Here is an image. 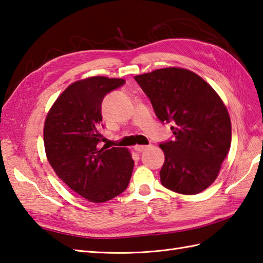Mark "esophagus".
<instances>
[{"mask_svg":"<svg viewBox=\"0 0 263 263\" xmlns=\"http://www.w3.org/2000/svg\"><path fill=\"white\" fill-rule=\"evenodd\" d=\"M134 148H135V151L138 152V153H142V152H144L145 149L147 148V146H146V145H136V146Z\"/></svg>","mask_w":263,"mask_h":263,"instance_id":"1","label":"esophagus"}]
</instances>
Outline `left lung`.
<instances>
[{"label":"left lung","mask_w":263,"mask_h":263,"mask_svg":"<svg viewBox=\"0 0 263 263\" xmlns=\"http://www.w3.org/2000/svg\"><path fill=\"white\" fill-rule=\"evenodd\" d=\"M161 121L173 122L174 139L160 144L162 184L178 194L197 195L218 177L229 154L232 125L223 100L199 75L165 67L136 75Z\"/></svg>","instance_id":"obj_1"}]
</instances>
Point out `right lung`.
<instances>
[{
  "label": "right lung",
  "instance_id": "1",
  "mask_svg": "<svg viewBox=\"0 0 263 263\" xmlns=\"http://www.w3.org/2000/svg\"><path fill=\"white\" fill-rule=\"evenodd\" d=\"M124 79L90 77L69 84L44 125L46 156L56 176L90 202H104L127 188L134 161L129 149L99 147L104 96Z\"/></svg>",
  "mask_w": 263,
  "mask_h": 263
}]
</instances>
